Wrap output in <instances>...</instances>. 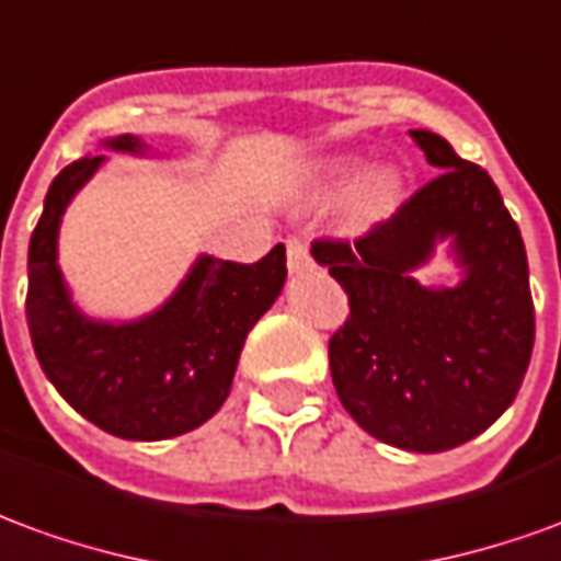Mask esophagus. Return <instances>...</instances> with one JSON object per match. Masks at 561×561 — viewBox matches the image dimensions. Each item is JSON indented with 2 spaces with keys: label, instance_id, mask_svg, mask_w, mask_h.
<instances>
[{
  "label": "esophagus",
  "instance_id": "esophagus-1",
  "mask_svg": "<svg viewBox=\"0 0 561 561\" xmlns=\"http://www.w3.org/2000/svg\"><path fill=\"white\" fill-rule=\"evenodd\" d=\"M285 252H288V270H291V273H304V270L312 267V257H309L307 242L288 240L285 242Z\"/></svg>",
  "mask_w": 561,
  "mask_h": 561
}]
</instances>
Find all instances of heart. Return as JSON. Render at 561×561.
<instances>
[{
    "label": "heart",
    "mask_w": 561,
    "mask_h": 561,
    "mask_svg": "<svg viewBox=\"0 0 561 561\" xmlns=\"http://www.w3.org/2000/svg\"><path fill=\"white\" fill-rule=\"evenodd\" d=\"M364 174V160H336V163H331L328 167V172H324V182H321V187H324V194L328 197H340V194H346V191H352L358 181L363 185L355 188V194H352V199H348V213H346V221L352 230H370V227L382 225L386 218H389L391 213H394V206H398V199H401V175L394 170H389V167H382V170H374L367 172L365 179L362 180L360 175Z\"/></svg>",
    "instance_id": "b5f03b06"
}]
</instances>
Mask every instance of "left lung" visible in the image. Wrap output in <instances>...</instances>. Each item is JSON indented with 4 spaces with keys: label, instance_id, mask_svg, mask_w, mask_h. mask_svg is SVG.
Instances as JSON below:
<instances>
[{
    "label": "left lung",
    "instance_id": "obj_1",
    "mask_svg": "<svg viewBox=\"0 0 561 561\" xmlns=\"http://www.w3.org/2000/svg\"><path fill=\"white\" fill-rule=\"evenodd\" d=\"M444 170L362 240L312 242V257L348 294L331 336V379L370 437L407 453H446L483 434L523 386L535 346V304L519 227L489 172L444 136L410 130ZM440 241L456 286L412 273Z\"/></svg>",
    "mask_w": 561,
    "mask_h": 561
}]
</instances>
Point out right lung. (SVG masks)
I'll use <instances>...</instances> for the list:
<instances>
[{
    "instance_id": "obj_1",
    "label": "right lung",
    "mask_w": 561,
    "mask_h": 561,
    "mask_svg": "<svg viewBox=\"0 0 561 561\" xmlns=\"http://www.w3.org/2000/svg\"><path fill=\"white\" fill-rule=\"evenodd\" d=\"M100 145L148 154L133 133ZM103 163L105 154H88L50 182L30 240L26 324L45 376L88 422L124 440H167L199 428L227 401L242 343L288 276L285 245L257 264L199 254L154 312L93 319L62 279L57 240L66 206Z\"/></svg>"
}]
</instances>
